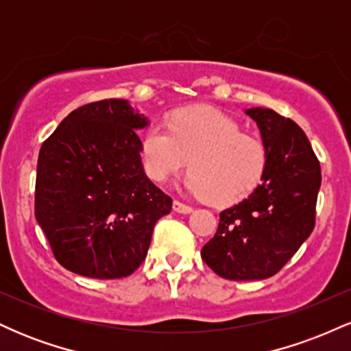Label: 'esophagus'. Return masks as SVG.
Instances as JSON below:
<instances>
[{
    "instance_id": "34e87169",
    "label": "esophagus",
    "mask_w": 351,
    "mask_h": 351,
    "mask_svg": "<svg viewBox=\"0 0 351 351\" xmlns=\"http://www.w3.org/2000/svg\"><path fill=\"white\" fill-rule=\"evenodd\" d=\"M173 211L181 213V215H188V213L193 211V208L189 206V204H184V203H181V201L175 199L173 201Z\"/></svg>"
}]
</instances>
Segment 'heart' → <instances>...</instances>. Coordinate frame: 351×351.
Segmentation results:
<instances>
[{"label":"heart","instance_id":"heart-1","mask_svg":"<svg viewBox=\"0 0 351 351\" xmlns=\"http://www.w3.org/2000/svg\"><path fill=\"white\" fill-rule=\"evenodd\" d=\"M147 175L165 183L186 168V186L215 206L236 204L263 181L267 152L239 123L209 107L184 108L168 125L152 123L142 136Z\"/></svg>","mask_w":351,"mask_h":351}]
</instances>
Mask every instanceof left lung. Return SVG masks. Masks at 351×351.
<instances>
[{"mask_svg": "<svg viewBox=\"0 0 351 351\" xmlns=\"http://www.w3.org/2000/svg\"><path fill=\"white\" fill-rule=\"evenodd\" d=\"M267 152L263 183L219 213L201 257L229 280L267 279L291 261L315 228L320 162L304 130L271 108H249Z\"/></svg>", "mask_w": 351, "mask_h": 351, "instance_id": "left-lung-1", "label": "left lung"}]
</instances>
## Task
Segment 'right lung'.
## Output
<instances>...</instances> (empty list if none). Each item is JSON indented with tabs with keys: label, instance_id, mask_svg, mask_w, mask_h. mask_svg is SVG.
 Returning a JSON list of instances; mask_svg holds the SVG:
<instances>
[{
	"label": "right lung",
	"instance_id": "1",
	"mask_svg": "<svg viewBox=\"0 0 351 351\" xmlns=\"http://www.w3.org/2000/svg\"><path fill=\"white\" fill-rule=\"evenodd\" d=\"M122 99L71 112L44 140L34 211L56 261L92 279L130 276L147 257L171 198L145 176L136 130L147 127Z\"/></svg>",
	"mask_w": 351,
	"mask_h": 351
}]
</instances>
